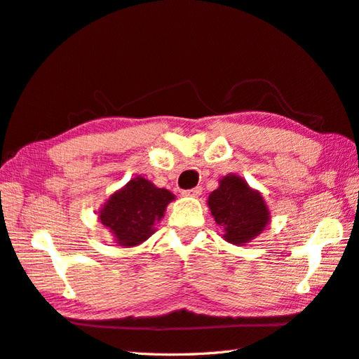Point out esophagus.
<instances>
[{
    "instance_id": "34e87169",
    "label": "esophagus",
    "mask_w": 359,
    "mask_h": 359,
    "mask_svg": "<svg viewBox=\"0 0 359 359\" xmlns=\"http://www.w3.org/2000/svg\"><path fill=\"white\" fill-rule=\"evenodd\" d=\"M202 194V187H196V188H191V189H184L182 191V196L185 197H197Z\"/></svg>"
}]
</instances>
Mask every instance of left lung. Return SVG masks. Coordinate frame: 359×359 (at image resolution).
Here are the masks:
<instances>
[{"instance_id": "1", "label": "left lung", "mask_w": 359, "mask_h": 359, "mask_svg": "<svg viewBox=\"0 0 359 359\" xmlns=\"http://www.w3.org/2000/svg\"><path fill=\"white\" fill-rule=\"evenodd\" d=\"M207 202L216 224L224 228V239L234 245L253 241L270 222L262 194L236 174L225 175Z\"/></svg>"}]
</instances>
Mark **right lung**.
I'll use <instances>...</instances> for the list:
<instances>
[{"instance_id": "add662e5", "label": "right lung", "mask_w": 359, "mask_h": 359, "mask_svg": "<svg viewBox=\"0 0 359 359\" xmlns=\"http://www.w3.org/2000/svg\"><path fill=\"white\" fill-rule=\"evenodd\" d=\"M174 194L157 188L143 177H135L114 193L98 211L100 222L121 247H135L151 238Z\"/></svg>"}]
</instances>
